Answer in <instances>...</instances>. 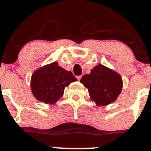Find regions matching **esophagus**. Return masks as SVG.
Instances as JSON below:
<instances>
[{
  "instance_id": "obj_1",
  "label": "esophagus",
  "mask_w": 151,
  "mask_h": 151,
  "mask_svg": "<svg viewBox=\"0 0 151 151\" xmlns=\"http://www.w3.org/2000/svg\"><path fill=\"white\" fill-rule=\"evenodd\" d=\"M81 78V76H77V79L79 81L80 80Z\"/></svg>"
}]
</instances>
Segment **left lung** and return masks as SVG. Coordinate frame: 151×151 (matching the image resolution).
Masks as SVG:
<instances>
[{"label": "left lung", "instance_id": "left-lung-1", "mask_svg": "<svg viewBox=\"0 0 151 151\" xmlns=\"http://www.w3.org/2000/svg\"><path fill=\"white\" fill-rule=\"evenodd\" d=\"M80 82L88 89L91 99L99 106L110 104L121 93L123 81L115 71L102 65L95 66Z\"/></svg>", "mask_w": 151, "mask_h": 151}]
</instances>
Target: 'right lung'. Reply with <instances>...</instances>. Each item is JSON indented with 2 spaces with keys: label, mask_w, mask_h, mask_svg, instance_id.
Listing matches in <instances>:
<instances>
[{
  "label": "right lung",
  "mask_w": 151,
  "mask_h": 151,
  "mask_svg": "<svg viewBox=\"0 0 151 151\" xmlns=\"http://www.w3.org/2000/svg\"><path fill=\"white\" fill-rule=\"evenodd\" d=\"M76 81L77 79L70 71L65 70L54 62L35 71L30 87L36 99L53 104L63 95L66 86Z\"/></svg>",
  "instance_id": "add662e5"
}]
</instances>
